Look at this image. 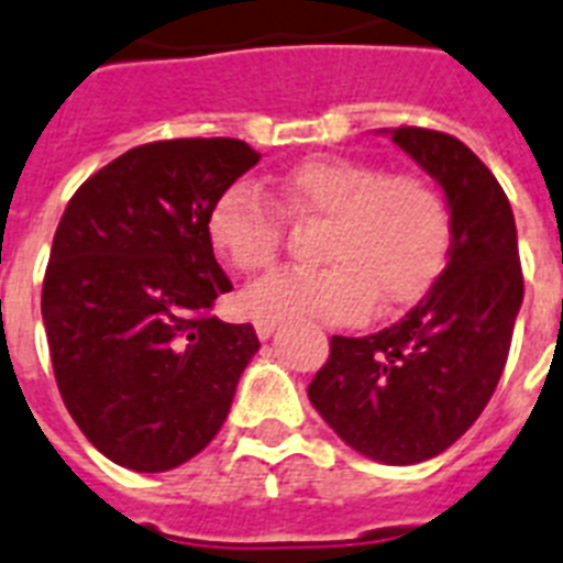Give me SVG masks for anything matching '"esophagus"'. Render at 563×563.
I'll list each match as a JSON object with an SVG mask.
<instances>
[{"instance_id":"1","label":"esophagus","mask_w":563,"mask_h":563,"mask_svg":"<svg viewBox=\"0 0 563 563\" xmlns=\"http://www.w3.org/2000/svg\"><path fill=\"white\" fill-rule=\"evenodd\" d=\"M254 329H257V335L266 341V338L274 335V329H277V321H268V318H257L254 321Z\"/></svg>"}]
</instances>
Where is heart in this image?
Instances as JSON below:
<instances>
[{"label":"heart","mask_w":563,"mask_h":563,"mask_svg":"<svg viewBox=\"0 0 563 563\" xmlns=\"http://www.w3.org/2000/svg\"><path fill=\"white\" fill-rule=\"evenodd\" d=\"M280 205L297 219H327L321 268H289L242 291L251 318L355 321L373 300L396 309L422 295L451 245V213L437 187L413 173L341 155H314L277 178ZM208 240L234 272L277 260L283 210L249 181H236L208 213Z\"/></svg>","instance_id":"b5f03b06"}]
</instances>
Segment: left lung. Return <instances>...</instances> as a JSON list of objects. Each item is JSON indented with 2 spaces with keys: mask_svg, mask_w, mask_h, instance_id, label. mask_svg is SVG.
Returning <instances> with one entry per match:
<instances>
[{
  "mask_svg": "<svg viewBox=\"0 0 563 563\" xmlns=\"http://www.w3.org/2000/svg\"><path fill=\"white\" fill-rule=\"evenodd\" d=\"M390 139L440 181L451 210L448 263L401 321L373 335H332L309 401L353 451L413 465L454 445L492 399L523 274L511 205L486 164L445 132L399 126Z\"/></svg>",
  "mask_w": 563,
  "mask_h": 563,
  "instance_id": "obj_1",
  "label": "left lung"
}]
</instances>
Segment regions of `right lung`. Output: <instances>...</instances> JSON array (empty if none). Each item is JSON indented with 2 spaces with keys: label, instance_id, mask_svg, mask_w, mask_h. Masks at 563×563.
<instances>
[{
  "label": "right lung",
  "instance_id": "add662e5",
  "mask_svg": "<svg viewBox=\"0 0 563 563\" xmlns=\"http://www.w3.org/2000/svg\"><path fill=\"white\" fill-rule=\"evenodd\" d=\"M257 162L236 139L141 144L86 178L59 219L43 280L54 378L86 440L123 468L199 454L260 350L251 323L208 314L234 289L208 213Z\"/></svg>",
  "mask_w": 563,
  "mask_h": 563
}]
</instances>
